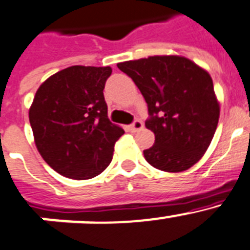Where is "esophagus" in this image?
Wrapping results in <instances>:
<instances>
[{"mask_svg": "<svg viewBox=\"0 0 250 250\" xmlns=\"http://www.w3.org/2000/svg\"><path fill=\"white\" fill-rule=\"evenodd\" d=\"M142 128H143V123H142L141 121H138V120L134 121V122L129 125L130 132H137V130L142 129Z\"/></svg>", "mask_w": 250, "mask_h": 250, "instance_id": "esophagus-1", "label": "esophagus"}]
</instances>
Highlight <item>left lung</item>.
I'll return each instance as SVG.
<instances>
[{
	"label": "left lung",
	"mask_w": 250,
	"mask_h": 250,
	"mask_svg": "<svg viewBox=\"0 0 250 250\" xmlns=\"http://www.w3.org/2000/svg\"><path fill=\"white\" fill-rule=\"evenodd\" d=\"M117 67L132 78L147 102L146 127L156 141L143 150L146 161L164 172L192 167L208 149L219 120L208 72L179 56H153Z\"/></svg>",
	"instance_id": "obj_1"
}]
</instances>
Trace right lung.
Instances as JSON below:
<instances>
[{"instance_id":"obj_1","label":"right lung","mask_w":250,"mask_h":250,"mask_svg":"<svg viewBox=\"0 0 250 250\" xmlns=\"http://www.w3.org/2000/svg\"><path fill=\"white\" fill-rule=\"evenodd\" d=\"M111 67L72 66L44 81L30 108L38 152L67 178L91 179L108 167L125 130L108 120L103 96Z\"/></svg>"}]
</instances>
